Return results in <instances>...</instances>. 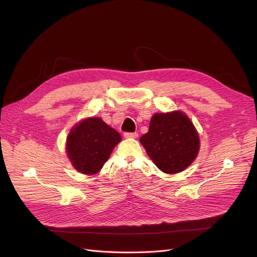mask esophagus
<instances>
[{
	"mask_svg": "<svg viewBox=\"0 0 257 257\" xmlns=\"http://www.w3.org/2000/svg\"><path fill=\"white\" fill-rule=\"evenodd\" d=\"M138 137H139V134L137 132H126V133H124L125 139H137Z\"/></svg>",
	"mask_w": 257,
	"mask_h": 257,
	"instance_id": "34e87169",
	"label": "esophagus"
}]
</instances>
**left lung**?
Wrapping results in <instances>:
<instances>
[{
  "label": "left lung",
  "instance_id": "1",
  "mask_svg": "<svg viewBox=\"0 0 257 257\" xmlns=\"http://www.w3.org/2000/svg\"><path fill=\"white\" fill-rule=\"evenodd\" d=\"M140 142L154 165L167 174H177L190 167L200 149L197 129L180 110L155 113L149 131Z\"/></svg>",
  "mask_w": 257,
  "mask_h": 257
}]
</instances>
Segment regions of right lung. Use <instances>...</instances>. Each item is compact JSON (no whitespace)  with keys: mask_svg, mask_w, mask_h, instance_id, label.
Here are the masks:
<instances>
[{"mask_svg":"<svg viewBox=\"0 0 257 257\" xmlns=\"http://www.w3.org/2000/svg\"><path fill=\"white\" fill-rule=\"evenodd\" d=\"M120 134L101 117L91 116L76 124L66 138V154L72 166L80 173L94 175L101 171Z\"/></svg>","mask_w":257,"mask_h":257,"instance_id":"right-lung-1","label":"right lung"}]
</instances>
